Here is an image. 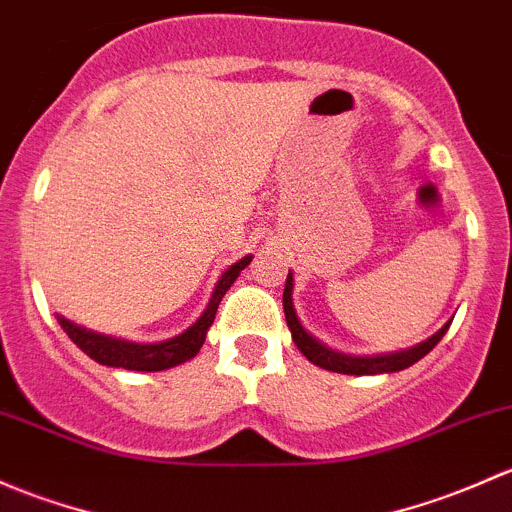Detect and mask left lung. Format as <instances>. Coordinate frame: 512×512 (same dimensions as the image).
<instances>
[{
	"label": "left lung",
	"instance_id": "1",
	"mask_svg": "<svg viewBox=\"0 0 512 512\" xmlns=\"http://www.w3.org/2000/svg\"><path fill=\"white\" fill-rule=\"evenodd\" d=\"M291 291H293V276L288 273L286 288H283V313H286V323H288V328H291L293 342L298 345V350L303 352L310 362H313V365L323 367V370H330V372L384 374V372L407 370V367H412L414 362H419L421 357L429 355V352L439 345V340L446 335V330H449V325H451V323H446L439 333L431 335L429 340L419 342V345L412 347V350L392 352V355H377V357H350V355H342V352H335V350H330V347L320 345L313 335L305 333V328L300 325L298 315H295V310H293Z\"/></svg>",
	"mask_w": 512,
	"mask_h": 512
}]
</instances>
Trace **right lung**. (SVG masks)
Listing matches in <instances>:
<instances>
[{"label":"right lung","mask_w":512,"mask_h":512,"mask_svg":"<svg viewBox=\"0 0 512 512\" xmlns=\"http://www.w3.org/2000/svg\"><path fill=\"white\" fill-rule=\"evenodd\" d=\"M251 263V256H244L241 261H236L224 276L219 278L217 288H214L212 300H209L207 310L202 313V318L192 325L189 330H184L182 335L172 337V340L155 342V345H138V342L128 340H115V337L91 333V330H83L78 325L68 323L66 318H59L63 333L71 337L83 352H86L91 360L100 362V365L108 367H123V370H135V372H160L170 370V367L182 365V362L192 360L204 345V337H207L209 325L214 323V315L224 298V293L229 291L231 283L236 281L241 271Z\"/></svg>","instance_id":"right-lung-1"}]
</instances>
